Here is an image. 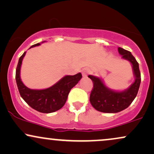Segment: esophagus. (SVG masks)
<instances>
[{
	"instance_id": "obj_1",
	"label": "esophagus",
	"mask_w": 154,
	"mask_h": 154,
	"mask_svg": "<svg viewBox=\"0 0 154 154\" xmlns=\"http://www.w3.org/2000/svg\"><path fill=\"white\" fill-rule=\"evenodd\" d=\"M89 72H90V71H89L88 69H83L82 71V74L83 77H86L88 75Z\"/></svg>"
}]
</instances>
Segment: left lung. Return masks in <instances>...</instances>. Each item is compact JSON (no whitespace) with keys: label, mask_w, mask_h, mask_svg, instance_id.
<instances>
[{"label":"left lung","mask_w":154,"mask_h":154,"mask_svg":"<svg viewBox=\"0 0 154 154\" xmlns=\"http://www.w3.org/2000/svg\"><path fill=\"white\" fill-rule=\"evenodd\" d=\"M118 49L122 58L131 63L136 79L127 90L116 92L107 88L99 77L89 75L88 77L93 83V88L90 96V103L95 110L100 112L115 113L125 110L132 103L139 89L141 78L138 62L130 51L120 47Z\"/></svg>","instance_id":"1"}]
</instances>
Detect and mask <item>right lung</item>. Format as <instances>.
<instances>
[{
    "mask_svg": "<svg viewBox=\"0 0 154 154\" xmlns=\"http://www.w3.org/2000/svg\"><path fill=\"white\" fill-rule=\"evenodd\" d=\"M38 45L39 43L30 48ZM25 54L24 52L19 58L16 71V84L21 97L33 109L43 113H50L62 108L65 104L71 89L82 78V74L66 75L53 86L44 90H31L23 85L20 77L22 60Z\"/></svg>",
    "mask_w": 154,
    "mask_h": 154,
    "instance_id": "obj_1",
    "label": "right lung"
}]
</instances>
